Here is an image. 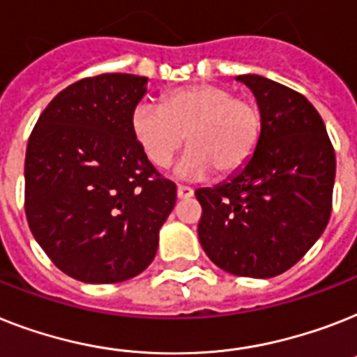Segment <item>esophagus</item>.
I'll list each match as a JSON object with an SVG mask.
<instances>
[{"label":"esophagus","mask_w":357,"mask_h":357,"mask_svg":"<svg viewBox=\"0 0 357 357\" xmlns=\"http://www.w3.org/2000/svg\"><path fill=\"white\" fill-rule=\"evenodd\" d=\"M192 194H194V188L187 187V185H178V198L179 199L192 198Z\"/></svg>","instance_id":"1"}]
</instances>
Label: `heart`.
Instances as JSON below:
<instances>
[{
    "label": "heart",
    "instance_id": "b5f03b06",
    "mask_svg": "<svg viewBox=\"0 0 357 357\" xmlns=\"http://www.w3.org/2000/svg\"><path fill=\"white\" fill-rule=\"evenodd\" d=\"M262 128L259 104L218 84L174 89L161 97V106L143 102L132 113L133 135L158 169L172 163L187 137L188 152L178 169L183 178L242 170L259 149Z\"/></svg>",
    "mask_w": 357,
    "mask_h": 357
}]
</instances>
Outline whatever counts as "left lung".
<instances>
[{
    "instance_id": "1",
    "label": "left lung",
    "mask_w": 357,
    "mask_h": 357,
    "mask_svg": "<svg viewBox=\"0 0 357 357\" xmlns=\"http://www.w3.org/2000/svg\"><path fill=\"white\" fill-rule=\"evenodd\" d=\"M262 109L259 149L244 169L196 190L199 244L218 268L269 279L317 242L332 213L335 152L319 112L299 91L240 75Z\"/></svg>"
}]
</instances>
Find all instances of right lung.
I'll return each instance as SVG.
<instances>
[{
	"mask_svg": "<svg viewBox=\"0 0 357 357\" xmlns=\"http://www.w3.org/2000/svg\"><path fill=\"white\" fill-rule=\"evenodd\" d=\"M146 80L82 78L47 104L29 137V227L54 266L82 282H123L144 271L176 205V185L132 132Z\"/></svg>",
	"mask_w": 357,
	"mask_h": 357,
	"instance_id": "right-lung-1",
	"label": "right lung"
}]
</instances>
